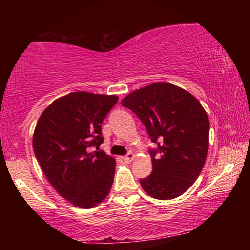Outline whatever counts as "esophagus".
Returning a JSON list of instances; mask_svg holds the SVG:
<instances>
[{"label":"esophagus","instance_id":"esophagus-1","mask_svg":"<svg viewBox=\"0 0 250 250\" xmlns=\"http://www.w3.org/2000/svg\"><path fill=\"white\" fill-rule=\"evenodd\" d=\"M122 159H124L125 162H131V161L134 159V154L132 153V152H129V153L126 154L125 156H124V158H122Z\"/></svg>","mask_w":250,"mask_h":250}]
</instances>
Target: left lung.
I'll use <instances>...</instances> for the list:
<instances>
[{
	"mask_svg": "<svg viewBox=\"0 0 250 250\" xmlns=\"http://www.w3.org/2000/svg\"><path fill=\"white\" fill-rule=\"evenodd\" d=\"M146 125L158 150L150 151L153 172L140 180L156 200H172L194 184L204 167L209 120L203 105L183 88L154 83L121 100Z\"/></svg>",
	"mask_w": 250,
	"mask_h": 250,
	"instance_id": "8db88e82",
	"label": "left lung"
}]
</instances>
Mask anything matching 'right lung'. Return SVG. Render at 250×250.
Segmentation results:
<instances>
[{
    "instance_id": "1",
    "label": "right lung",
    "mask_w": 250,
    "mask_h": 250,
    "mask_svg": "<svg viewBox=\"0 0 250 250\" xmlns=\"http://www.w3.org/2000/svg\"><path fill=\"white\" fill-rule=\"evenodd\" d=\"M116 95L75 91L53 101L37 121L33 149L56 192L75 206L91 208L111 189L116 160L104 151L101 124Z\"/></svg>"
}]
</instances>
